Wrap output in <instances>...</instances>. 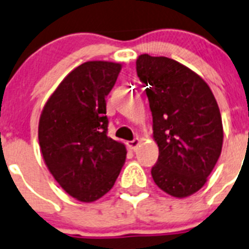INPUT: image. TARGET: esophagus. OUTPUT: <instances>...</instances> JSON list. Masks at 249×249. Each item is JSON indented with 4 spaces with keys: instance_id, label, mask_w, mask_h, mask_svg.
<instances>
[{
    "instance_id": "34e87169",
    "label": "esophagus",
    "mask_w": 249,
    "mask_h": 249,
    "mask_svg": "<svg viewBox=\"0 0 249 249\" xmlns=\"http://www.w3.org/2000/svg\"><path fill=\"white\" fill-rule=\"evenodd\" d=\"M139 144H140L139 138H135V139L131 140V142H126L127 148L131 149V150H135V149L138 148V145H139Z\"/></svg>"
}]
</instances>
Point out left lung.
<instances>
[{
    "label": "left lung",
    "mask_w": 249,
    "mask_h": 249,
    "mask_svg": "<svg viewBox=\"0 0 249 249\" xmlns=\"http://www.w3.org/2000/svg\"><path fill=\"white\" fill-rule=\"evenodd\" d=\"M137 73L146 86L159 146L151 177L170 196H192L205 184L222 151L223 125L214 95L199 75L169 57L140 55Z\"/></svg>",
    "instance_id": "left-lung-1"
}]
</instances>
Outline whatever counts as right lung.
<instances>
[{
  "instance_id": "1",
  "label": "right lung",
  "mask_w": 249,
  "mask_h": 249,
  "mask_svg": "<svg viewBox=\"0 0 249 249\" xmlns=\"http://www.w3.org/2000/svg\"><path fill=\"white\" fill-rule=\"evenodd\" d=\"M122 70L109 61H88L73 69L41 112L38 142L50 173L80 202L109 192L125 163L123 142L107 137V96Z\"/></svg>"
}]
</instances>
